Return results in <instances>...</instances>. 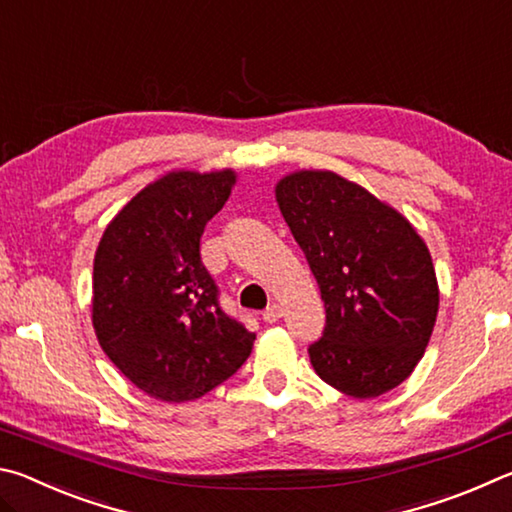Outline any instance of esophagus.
Segmentation results:
<instances>
[{"label":"esophagus","mask_w":512,"mask_h":512,"mask_svg":"<svg viewBox=\"0 0 512 512\" xmlns=\"http://www.w3.org/2000/svg\"><path fill=\"white\" fill-rule=\"evenodd\" d=\"M262 316H264L266 323H277V320L282 318V307L277 305V302H273V305L266 307V311H264Z\"/></svg>","instance_id":"34e87169"}]
</instances>
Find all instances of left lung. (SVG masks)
Returning <instances> with one entry per match:
<instances>
[{"mask_svg":"<svg viewBox=\"0 0 512 512\" xmlns=\"http://www.w3.org/2000/svg\"><path fill=\"white\" fill-rule=\"evenodd\" d=\"M284 221L325 302L309 359L325 384L368 400L400 386L438 316V280L413 225L334 171H296L275 185Z\"/></svg>","mask_w":512,"mask_h":512,"instance_id":"obj_1","label":"left lung"}]
</instances>
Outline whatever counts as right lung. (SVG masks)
Wrapping results in <instances>:
<instances>
[{"label":"right lung","mask_w":512,"mask_h":512,"mask_svg":"<svg viewBox=\"0 0 512 512\" xmlns=\"http://www.w3.org/2000/svg\"><path fill=\"white\" fill-rule=\"evenodd\" d=\"M235 171H171L108 223L94 255L92 325L108 359L149 397L189 402L244 366L255 334L219 305L201 262L207 221Z\"/></svg>","instance_id":"right-lung-1"}]
</instances>
